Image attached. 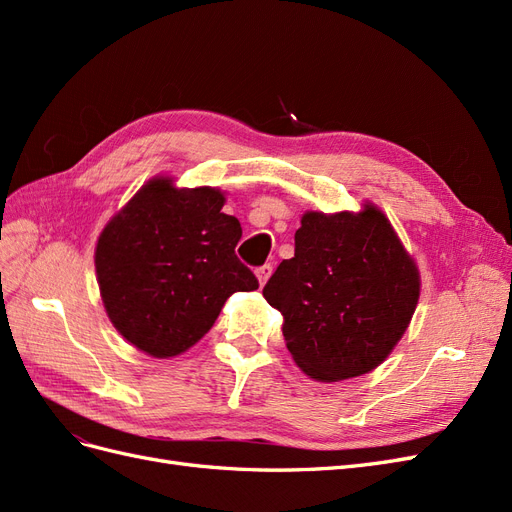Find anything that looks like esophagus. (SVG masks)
<instances>
[{"label": "esophagus", "instance_id": "esophagus-1", "mask_svg": "<svg viewBox=\"0 0 512 512\" xmlns=\"http://www.w3.org/2000/svg\"><path fill=\"white\" fill-rule=\"evenodd\" d=\"M271 273H273V265H262V267H258V269H256L258 284H260V286H265V284H267V280L271 277Z\"/></svg>", "mask_w": 512, "mask_h": 512}]
</instances>
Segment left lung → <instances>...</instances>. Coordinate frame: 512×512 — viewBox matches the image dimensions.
Wrapping results in <instances>:
<instances>
[{
    "mask_svg": "<svg viewBox=\"0 0 512 512\" xmlns=\"http://www.w3.org/2000/svg\"><path fill=\"white\" fill-rule=\"evenodd\" d=\"M262 294L282 312L286 348L303 374L337 382L369 374L393 352L421 275L389 218L367 203L359 213L307 211L294 256Z\"/></svg>",
    "mask_w": 512,
    "mask_h": 512,
    "instance_id": "1",
    "label": "left lung"
}]
</instances>
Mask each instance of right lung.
<instances>
[{"instance_id":"right-lung-1","label":"right lung","mask_w":512,"mask_h":512,"mask_svg":"<svg viewBox=\"0 0 512 512\" xmlns=\"http://www.w3.org/2000/svg\"><path fill=\"white\" fill-rule=\"evenodd\" d=\"M215 188L147 181L96 245V275L113 327L134 348L168 359L213 327L230 294L258 288L237 258L241 224Z\"/></svg>"}]
</instances>
